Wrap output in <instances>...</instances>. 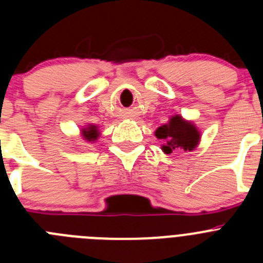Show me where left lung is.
Listing matches in <instances>:
<instances>
[{
  "label": "left lung",
  "instance_id": "left-lung-1",
  "mask_svg": "<svg viewBox=\"0 0 263 263\" xmlns=\"http://www.w3.org/2000/svg\"><path fill=\"white\" fill-rule=\"evenodd\" d=\"M155 137L163 139L162 146L164 154L173 152H192L200 141V132L192 122L185 121L182 116H173L167 124L162 125L155 130Z\"/></svg>",
  "mask_w": 263,
  "mask_h": 263
}]
</instances>
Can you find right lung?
<instances>
[{
  "label": "right lung",
  "mask_w": 263,
  "mask_h": 263,
  "mask_svg": "<svg viewBox=\"0 0 263 263\" xmlns=\"http://www.w3.org/2000/svg\"><path fill=\"white\" fill-rule=\"evenodd\" d=\"M81 134H83V137L87 139L88 142H90V141L97 139V137H99V130H97V127L95 125H89V126L81 130Z\"/></svg>",
  "instance_id": "1"
}]
</instances>
